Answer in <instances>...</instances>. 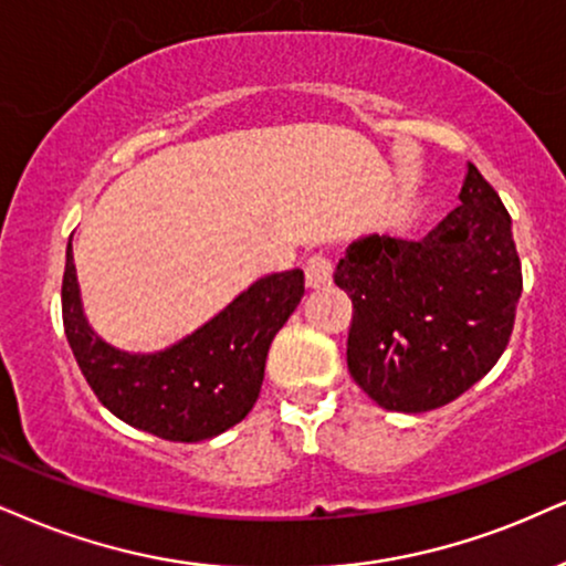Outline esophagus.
<instances>
[{
    "mask_svg": "<svg viewBox=\"0 0 566 566\" xmlns=\"http://www.w3.org/2000/svg\"><path fill=\"white\" fill-rule=\"evenodd\" d=\"M304 277H306V289H325V285H331L333 262L323 254L310 256L304 264Z\"/></svg>",
    "mask_w": 566,
    "mask_h": 566,
    "instance_id": "esophagus-1",
    "label": "esophagus"
}]
</instances>
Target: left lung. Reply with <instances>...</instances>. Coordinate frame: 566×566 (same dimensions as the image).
Returning <instances> with one entry per match:
<instances>
[{"label": "left lung", "mask_w": 566, "mask_h": 566, "mask_svg": "<svg viewBox=\"0 0 566 566\" xmlns=\"http://www.w3.org/2000/svg\"><path fill=\"white\" fill-rule=\"evenodd\" d=\"M462 205L417 241L361 235L333 281L354 304L346 361L378 407L420 415L491 373L522 296L512 218L467 163Z\"/></svg>", "instance_id": "8db88e82"}]
</instances>
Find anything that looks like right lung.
Wrapping results in <instances>:
<instances>
[{"label": "right lung", "instance_id": "add662e5", "mask_svg": "<svg viewBox=\"0 0 566 566\" xmlns=\"http://www.w3.org/2000/svg\"><path fill=\"white\" fill-rule=\"evenodd\" d=\"M302 296V270L272 272L178 344L134 354L107 344L88 325L67 241L62 323L83 378L117 420L165 441L197 443L249 415L260 396L272 338Z\"/></svg>", "mask_w": 566, "mask_h": 566}]
</instances>
